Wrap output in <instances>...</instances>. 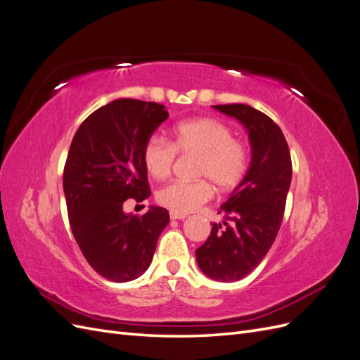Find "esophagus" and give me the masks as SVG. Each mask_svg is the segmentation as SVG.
<instances>
[{
    "label": "esophagus",
    "mask_w": 360,
    "mask_h": 360,
    "mask_svg": "<svg viewBox=\"0 0 360 360\" xmlns=\"http://www.w3.org/2000/svg\"><path fill=\"white\" fill-rule=\"evenodd\" d=\"M169 217H171L172 221H177V219H179V221L181 219V221H183V219H186L188 216H186V214H179V213H172V212H171V213H169Z\"/></svg>",
    "instance_id": "obj_1"
}]
</instances>
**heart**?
I'll use <instances>...</instances> for the list:
<instances>
[{
  "mask_svg": "<svg viewBox=\"0 0 360 360\" xmlns=\"http://www.w3.org/2000/svg\"><path fill=\"white\" fill-rule=\"evenodd\" d=\"M195 155L193 181H172L158 191V202L172 213L186 214L212 197V184L219 193L234 191L246 176L249 153L242 141L234 139L233 130L214 118H192L172 129L171 143L150 136L143 147L144 168L156 180L167 179L176 159ZM211 184L209 185L208 183Z\"/></svg>",
  "mask_w": 360,
  "mask_h": 360,
  "instance_id": "1",
  "label": "heart"
}]
</instances>
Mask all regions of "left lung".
<instances>
[{
	"label": "left lung",
	"mask_w": 360,
	"mask_h": 360,
	"mask_svg": "<svg viewBox=\"0 0 360 360\" xmlns=\"http://www.w3.org/2000/svg\"><path fill=\"white\" fill-rule=\"evenodd\" d=\"M213 108L245 126L252 159L243 181L217 212L225 219L213 222L195 255L204 275L234 282L249 275L275 242L291 183V156L284 134L266 114L243 103Z\"/></svg>",
	"instance_id": "left-lung-1"
}]
</instances>
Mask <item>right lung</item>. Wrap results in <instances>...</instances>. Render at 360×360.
<instances>
[{
	"label": "right lung",
	"instance_id": "obj_1",
	"mask_svg": "<svg viewBox=\"0 0 360 360\" xmlns=\"http://www.w3.org/2000/svg\"><path fill=\"white\" fill-rule=\"evenodd\" d=\"M167 118L156 102L117 99L86 117L72 139L63 172L70 228L89 264L110 281L143 275L169 222L162 207L123 212L126 200L150 197L143 147Z\"/></svg>",
	"mask_w": 360,
	"mask_h": 360
}]
</instances>
